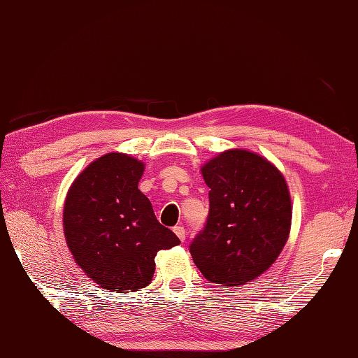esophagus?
Listing matches in <instances>:
<instances>
[{
    "mask_svg": "<svg viewBox=\"0 0 358 358\" xmlns=\"http://www.w3.org/2000/svg\"><path fill=\"white\" fill-rule=\"evenodd\" d=\"M173 231H174V234L178 235V238H179L180 241H184V240H185V237H187V232H185V229H184V227H182V226H176V227L173 229Z\"/></svg>",
    "mask_w": 358,
    "mask_h": 358,
    "instance_id": "obj_1",
    "label": "esophagus"
}]
</instances>
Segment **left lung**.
<instances>
[{"mask_svg": "<svg viewBox=\"0 0 358 358\" xmlns=\"http://www.w3.org/2000/svg\"><path fill=\"white\" fill-rule=\"evenodd\" d=\"M208 192L206 226L190 243L194 265L212 284L237 287L259 278L284 249L292 201L280 171L245 150L202 166Z\"/></svg>", "mask_w": 358, "mask_h": 358, "instance_id": "left-lung-1", "label": "left lung"}]
</instances>
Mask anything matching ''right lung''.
Returning a JSON list of instances; mask_svg holds the SVG:
<instances>
[{"label": "right lung", "instance_id": "obj_1", "mask_svg": "<svg viewBox=\"0 0 358 358\" xmlns=\"http://www.w3.org/2000/svg\"><path fill=\"white\" fill-rule=\"evenodd\" d=\"M143 170L126 154H106L79 174L65 199L64 232L74 260L115 293L145 288L157 252L180 243L138 190Z\"/></svg>", "mask_w": 358, "mask_h": 358}]
</instances>
